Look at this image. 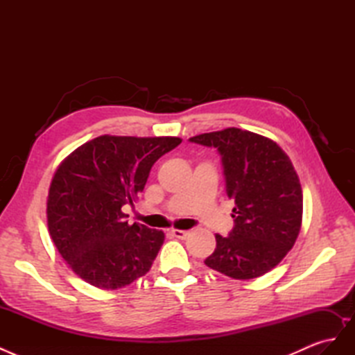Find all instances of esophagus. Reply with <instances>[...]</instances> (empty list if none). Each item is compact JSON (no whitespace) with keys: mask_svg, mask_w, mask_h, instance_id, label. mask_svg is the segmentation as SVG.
Instances as JSON below:
<instances>
[{"mask_svg":"<svg viewBox=\"0 0 355 355\" xmlns=\"http://www.w3.org/2000/svg\"><path fill=\"white\" fill-rule=\"evenodd\" d=\"M171 235H173V237H176V239H179V240H185L189 235V232L184 231V230H173V231H171Z\"/></svg>","mask_w":355,"mask_h":355,"instance_id":"1","label":"esophagus"}]
</instances>
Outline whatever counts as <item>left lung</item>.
I'll return each mask as SVG.
<instances>
[{
    "label": "left lung",
    "instance_id": "8db88e82",
    "mask_svg": "<svg viewBox=\"0 0 355 355\" xmlns=\"http://www.w3.org/2000/svg\"><path fill=\"white\" fill-rule=\"evenodd\" d=\"M189 142L216 148L235 207L228 237L216 234L211 270L235 280L271 271L292 249L302 223V188L292 161L271 139L241 128L198 135Z\"/></svg>",
    "mask_w": 355,
    "mask_h": 355
}]
</instances>
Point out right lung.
I'll use <instances>...</instances> for the list:
<instances>
[{"label": "right lung", "instance_id": "add662e5", "mask_svg": "<svg viewBox=\"0 0 355 355\" xmlns=\"http://www.w3.org/2000/svg\"><path fill=\"white\" fill-rule=\"evenodd\" d=\"M179 137L99 136L63 161L47 198L51 240L84 282L115 290L145 275L164 243V232L128 225L155 161Z\"/></svg>", "mask_w": 355, "mask_h": 355}]
</instances>
